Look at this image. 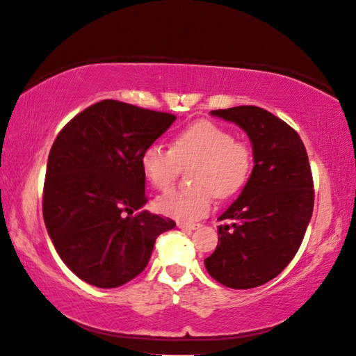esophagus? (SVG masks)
Segmentation results:
<instances>
[{"label":"esophagus","mask_w":356,"mask_h":356,"mask_svg":"<svg viewBox=\"0 0 356 356\" xmlns=\"http://www.w3.org/2000/svg\"><path fill=\"white\" fill-rule=\"evenodd\" d=\"M177 226L179 227V229H183V231H195V229H198L200 227V225H197V223H181V221H178L177 223Z\"/></svg>","instance_id":"esophagus-1"}]
</instances>
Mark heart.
Here are the masks:
<instances>
[{"mask_svg": "<svg viewBox=\"0 0 356 356\" xmlns=\"http://www.w3.org/2000/svg\"><path fill=\"white\" fill-rule=\"evenodd\" d=\"M191 164L189 179L193 186L173 189L155 200L159 213L183 223L206 217L213 195L227 198L237 193L250 177L252 155L245 143L209 120H200L179 131L172 149L155 143L140 155L145 179L159 191L167 189L183 167Z\"/></svg>", "mask_w": 356, "mask_h": 356, "instance_id": "obj_1", "label": "heart"}]
</instances>
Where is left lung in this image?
Returning <instances> with one entry per match:
<instances>
[{"label": "left lung", "mask_w": 356, "mask_h": 356, "mask_svg": "<svg viewBox=\"0 0 356 356\" xmlns=\"http://www.w3.org/2000/svg\"><path fill=\"white\" fill-rule=\"evenodd\" d=\"M252 144L254 169L240 197L218 220V245L206 270L227 288L248 290L270 282L296 256L310 223L314 191L302 139L290 125L252 105L213 110Z\"/></svg>", "instance_id": "obj_1"}]
</instances>
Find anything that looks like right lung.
Masks as SVG:
<instances>
[{
    "label": "right lung",
    "mask_w": 356,
    "mask_h": 356,
    "mask_svg": "<svg viewBox=\"0 0 356 356\" xmlns=\"http://www.w3.org/2000/svg\"><path fill=\"white\" fill-rule=\"evenodd\" d=\"M170 113L106 99L79 113L51 147L43 218L65 265L99 288L144 271L159 236L175 221L143 211L140 155L173 124Z\"/></svg>",
    "instance_id": "right-lung-1"
}]
</instances>
